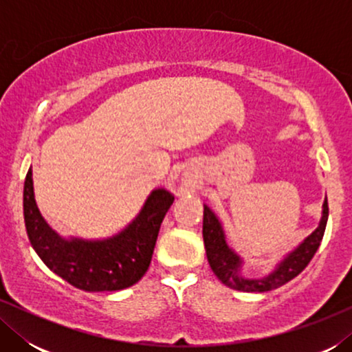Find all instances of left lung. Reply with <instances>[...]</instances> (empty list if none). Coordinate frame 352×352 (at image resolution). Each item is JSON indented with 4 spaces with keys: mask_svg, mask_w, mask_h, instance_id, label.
<instances>
[{
    "mask_svg": "<svg viewBox=\"0 0 352 352\" xmlns=\"http://www.w3.org/2000/svg\"><path fill=\"white\" fill-rule=\"evenodd\" d=\"M327 219H329V204L325 199L322 205V218L316 230H312L301 243L288 252L266 276L247 277L243 274V258L226 242V232L218 214L208 205H204V242L210 267L224 285L234 290H274L295 278L309 264L324 237Z\"/></svg>",
    "mask_w": 352,
    "mask_h": 352,
    "instance_id": "obj_1",
    "label": "left lung"
}]
</instances>
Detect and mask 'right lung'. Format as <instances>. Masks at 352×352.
Instances as JSON below:
<instances>
[{
  "instance_id": "right-lung-1",
  "label": "right lung",
  "mask_w": 352,
  "mask_h": 352,
  "mask_svg": "<svg viewBox=\"0 0 352 352\" xmlns=\"http://www.w3.org/2000/svg\"><path fill=\"white\" fill-rule=\"evenodd\" d=\"M175 195L155 187L142 208L117 234L105 239L64 237L38 210L32 166L23 184V219L28 239L52 272L85 292H117L134 285L147 272L166 211Z\"/></svg>"
}]
</instances>
